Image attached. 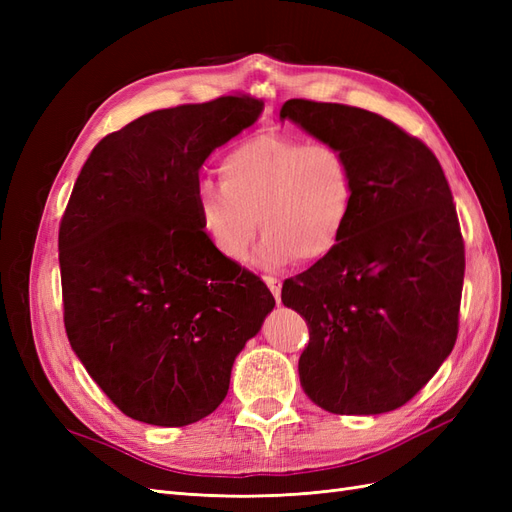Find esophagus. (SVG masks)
Instances as JSON below:
<instances>
[{
  "label": "esophagus",
  "mask_w": 512,
  "mask_h": 512,
  "mask_svg": "<svg viewBox=\"0 0 512 512\" xmlns=\"http://www.w3.org/2000/svg\"><path fill=\"white\" fill-rule=\"evenodd\" d=\"M265 284L269 286L271 294L275 297V301L280 303V292H282V282L277 280V277H271V275H265Z\"/></svg>",
  "instance_id": "obj_1"
}]
</instances>
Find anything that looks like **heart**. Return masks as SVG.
Instances as JSON below:
<instances>
[{"mask_svg": "<svg viewBox=\"0 0 512 512\" xmlns=\"http://www.w3.org/2000/svg\"><path fill=\"white\" fill-rule=\"evenodd\" d=\"M220 185L200 183L194 211L215 254L228 262L245 256L265 232L256 262L314 265L342 243L354 209V168L331 143H305L262 132L232 145L218 164Z\"/></svg>", "mask_w": 512, "mask_h": 512, "instance_id": "heart-1", "label": "heart"}]
</instances>
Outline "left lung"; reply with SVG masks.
<instances>
[{
	"instance_id": "left-lung-1",
	"label": "left lung",
	"mask_w": 512,
	"mask_h": 512,
	"mask_svg": "<svg viewBox=\"0 0 512 512\" xmlns=\"http://www.w3.org/2000/svg\"><path fill=\"white\" fill-rule=\"evenodd\" d=\"M280 119L342 149L356 181L342 243L282 286L309 327L303 391L333 414L397 410L457 342L466 252L444 170L423 141L365 108L294 98Z\"/></svg>"
}]
</instances>
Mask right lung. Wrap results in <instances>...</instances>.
Here are the masks:
<instances>
[{"label": "right lung", "instance_id": "obj_1", "mask_svg": "<svg viewBox=\"0 0 512 512\" xmlns=\"http://www.w3.org/2000/svg\"><path fill=\"white\" fill-rule=\"evenodd\" d=\"M262 113L252 96L162 108L89 153L59 224L64 324L87 374L134 421L183 427L218 408L275 299L215 254L198 170Z\"/></svg>", "mask_w": 512, "mask_h": 512}]
</instances>
